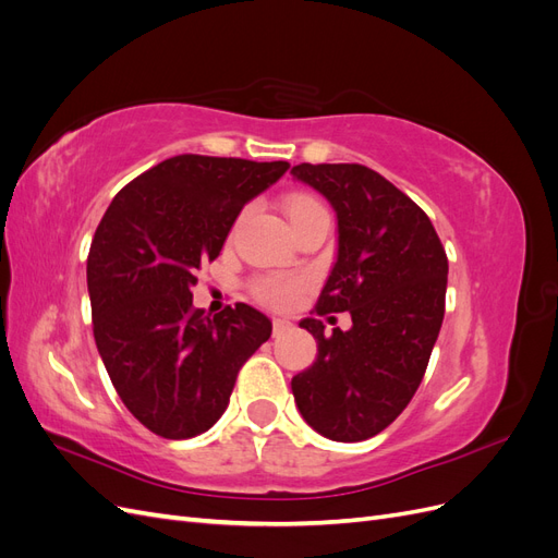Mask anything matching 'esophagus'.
Masks as SVG:
<instances>
[{
  "label": "esophagus",
  "mask_w": 558,
  "mask_h": 558,
  "mask_svg": "<svg viewBox=\"0 0 558 558\" xmlns=\"http://www.w3.org/2000/svg\"><path fill=\"white\" fill-rule=\"evenodd\" d=\"M293 328V324L289 318H275L272 320V330H275V335H283L286 330H291Z\"/></svg>",
  "instance_id": "34e87169"
}]
</instances>
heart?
<instances>
[{"instance_id": "b5f03b06", "label": "heart", "mask_w": 558, "mask_h": 558, "mask_svg": "<svg viewBox=\"0 0 558 558\" xmlns=\"http://www.w3.org/2000/svg\"><path fill=\"white\" fill-rule=\"evenodd\" d=\"M316 205H318V199H314L312 195L293 193L286 197L283 209H286V216L291 218V216L305 211L310 207H316ZM300 289H302V281L298 277H289V275H267V277L258 279L256 286H253V291H256L260 302H265V305H269V307H279V310L291 307L300 295Z\"/></svg>"}]
</instances>
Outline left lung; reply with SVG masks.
<instances>
[{
    "mask_svg": "<svg viewBox=\"0 0 558 558\" xmlns=\"http://www.w3.org/2000/svg\"><path fill=\"white\" fill-rule=\"evenodd\" d=\"M291 174L337 216L316 314H351V328L330 337L318 318L300 320L318 353L293 377V398L316 433L361 442L393 424L424 379L445 318L447 253L430 218L369 167L302 162Z\"/></svg>",
    "mask_w": 558,
    "mask_h": 558,
    "instance_id": "8db88e82",
    "label": "left lung"
}]
</instances>
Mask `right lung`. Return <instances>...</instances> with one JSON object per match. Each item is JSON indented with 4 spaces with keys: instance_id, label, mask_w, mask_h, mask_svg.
I'll return each instance as SVG.
<instances>
[{
    "instance_id": "1",
    "label": "right lung",
    "mask_w": 558,
    "mask_h": 558,
    "mask_svg": "<svg viewBox=\"0 0 558 558\" xmlns=\"http://www.w3.org/2000/svg\"><path fill=\"white\" fill-rule=\"evenodd\" d=\"M289 162L174 156L118 193L88 253L95 344L132 416L167 440L209 430L240 367L272 335L244 302L214 318L193 307L202 260H214L246 202Z\"/></svg>"
}]
</instances>
